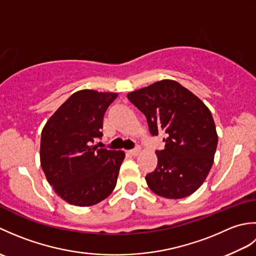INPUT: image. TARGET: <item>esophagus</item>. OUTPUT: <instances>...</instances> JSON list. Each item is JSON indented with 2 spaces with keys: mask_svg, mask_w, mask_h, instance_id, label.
I'll use <instances>...</instances> for the list:
<instances>
[{
  "mask_svg": "<svg viewBox=\"0 0 256 256\" xmlns=\"http://www.w3.org/2000/svg\"><path fill=\"white\" fill-rule=\"evenodd\" d=\"M140 148H134V150H128V153L131 154V155H133V156H138L140 154Z\"/></svg>",
  "mask_w": 256,
  "mask_h": 256,
  "instance_id": "obj_1",
  "label": "esophagus"
}]
</instances>
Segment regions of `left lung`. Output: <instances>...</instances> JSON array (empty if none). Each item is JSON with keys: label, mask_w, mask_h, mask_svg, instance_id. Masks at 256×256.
Returning <instances> with one entry per match:
<instances>
[{"label": "left lung", "mask_w": 256, "mask_h": 256, "mask_svg": "<svg viewBox=\"0 0 256 256\" xmlns=\"http://www.w3.org/2000/svg\"><path fill=\"white\" fill-rule=\"evenodd\" d=\"M128 99L145 116L150 134L166 138L165 148L156 150L157 167L145 177L152 192L168 199L194 192L208 176L218 144L209 108L174 80L133 91Z\"/></svg>", "instance_id": "1"}]
</instances>
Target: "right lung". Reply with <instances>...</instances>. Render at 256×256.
<instances>
[{"label": "right lung", "instance_id": "obj_1", "mask_svg": "<svg viewBox=\"0 0 256 256\" xmlns=\"http://www.w3.org/2000/svg\"><path fill=\"white\" fill-rule=\"evenodd\" d=\"M116 94L80 90L69 96L42 128L40 164L56 194L70 204L100 202L116 184L122 150L94 145Z\"/></svg>", "mask_w": 256, "mask_h": 256}]
</instances>
